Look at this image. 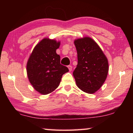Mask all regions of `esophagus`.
I'll use <instances>...</instances> for the list:
<instances>
[{
	"instance_id": "34e87169",
	"label": "esophagus",
	"mask_w": 133,
	"mask_h": 133,
	"mask_svg": "<svg viewBox=\"0 0 133 133\" xmlns=\"http://www.w3.org/2000/svg\"><path fill=\"white\" fill-rule=\"evenodd\" d=\"M68 68H69V70L70 71H71L72 70V66H69Z\"/></svg>"
}]
</instances>
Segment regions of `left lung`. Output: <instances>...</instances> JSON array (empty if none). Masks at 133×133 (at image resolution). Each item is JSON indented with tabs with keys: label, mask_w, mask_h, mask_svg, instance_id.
<instances>
[{
	"label": "left lung",
	"mask_w": 133,
	"mask_h": 133,
	"mask_svg": "<svg viewBox=\"0 0 133 133\" xmlns=\"http://www.w3.org/2000/svg\"><path fill=\"white\" fill-rule=\"evenodd\" d=\"M78 63L73 71L77 87L85 93L93 94L100 89L109 72L107 58L97 43L85 37L74 42Z\"/></svg>",
	"instance_id": "8db88e82"
}]
</instances>
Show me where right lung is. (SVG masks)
I'll list each match as a JSON object with an SVG mask.
<instances>
[{
    "mask_svg": "<svg viewBox=\"0 0 133 133\" xmlns=\"http://www.w3.org/2000/svg\"><path fill=\"white\" fill-rule=\"evenodd\" d=\"M60 42L44 38L33 49L27 63L29 80L36 90L48 94L57 88L67 67L60 64V57L56 53Z\"/></svg>",
    "mask_w": 133,
    "mask_h": 133,
    "instance_id": "right-lung-1",
    "label": "right lung"
}]
</instances>
